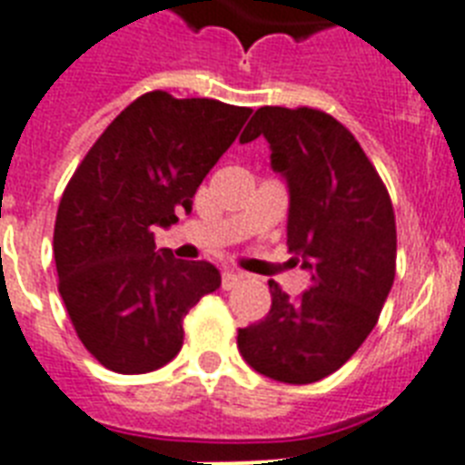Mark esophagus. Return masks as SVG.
Instances as JSON below:
<instances>
[{
	"mask_svg": "<svg viewBox=\"0 0 465 465\" xmlns=\"http://www.w3.org/2000/svg\"><path fill=\"white\" fill-rule=\"evenodd\" d=\"M241 280H243V275H241V272H233V270H224V272H222V287H224V290H232V287H236Z\"/></svg>",
	"mask_w": 465,
	"mask_h": 465,
	"instance_id": "esophagus-1",
	"label": "esophagus"
}]
</instances>
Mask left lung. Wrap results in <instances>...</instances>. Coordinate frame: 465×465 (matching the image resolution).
Wrapping results in <instances>:
<instances>
[{
    "instance_id": "left-lung-1",
    "label": "left lung",
    "mask_w": 465,
    "mask_h": 465,
    "mask_svg": "<svg viewBox=\"0 0 465 465\" xmlns=\"http://www.w3.org/2000/svg\"><path fill=\"white\" fill-rule=\"evenodd\" d=\"M265 137L290 188L287 246L311 272L294 302L270 282L272 306L239 328V352L262 376L313 383L338 371L379 321L396 277V214L360 142L316 108H258L241 142Z\"/></svg>"
}]
</instances>
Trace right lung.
<instances>
[{"instance_id":"add662e5","label":"right lung","mask_w":465,"mask_h":465,"mask_svg":"<svg viewBox=\"0 0 465 465\" xmlns=\"http://www.w3.org/2000/svg\"><path fill=\"white\" fill-rule=\"evenodd\" d=\"M251 108L149 91L127 105L76 166L54 219L60 297L105 369L147 374L181 352L183 318L222 275L207 261L156 251L154 226L193 210L200 183Z\"/></svg>"}]
</instances>
